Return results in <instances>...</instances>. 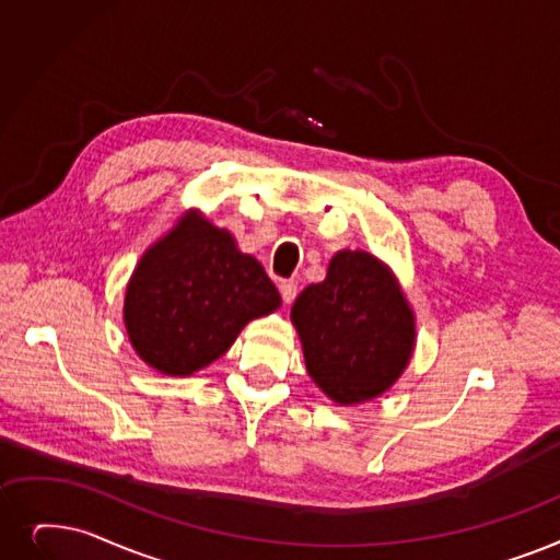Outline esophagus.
<instances>
[{
	"instance_id": "34e87169",
	"label": "esophagus",
	"mask_w": 560,
	"mask_h": 560,
	"mask_svg": "<svg viewBox=\"0 0 560 560\" xmlns=\"http://www.w3.org/2000/svg\"><path fill=\"white\" fill-rule=\"evenodd\" d=\"M279 293H281L283 304H293L295 298H298V285L293 281H281L279 283Z\"/></svg>"
}]
</instances>
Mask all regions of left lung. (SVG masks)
Wrapping results in <instances>:
<instances>
[{
	"label": "left lung",
	"instance_id": "obj_1",
	"mask_svg": "<svg viewBox=\"0 0 560 560\" xmlns=\"http://www.w3.org/2000/svg\"><path fill=\"white\" fill-rule=\"evenodd\" d=\"M311 380L340 407L380 398L417 348V315L392 267L363 249H340L320 283L290 308Z\"/></svg>",
	"mask_w": 560,
	"mask_h": 560
}]
</instances>
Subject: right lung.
<instances>
[{"label":"right lung","mask_w":560,"mask_h":560,"mask_svg":"<svg viewBox=\"0 0 560 560\" xmlns=\"http://www.w3.org/2000/svg\"><path fill=\"white\" fill-rule=\"evenodd\" d=\"M279 306V290L233 233L187 210L141 254L126 285L124 323L145 366L189 377L220 359L249 320Z\"/></svg>","instance_id":"1"}]
</instances>
